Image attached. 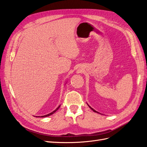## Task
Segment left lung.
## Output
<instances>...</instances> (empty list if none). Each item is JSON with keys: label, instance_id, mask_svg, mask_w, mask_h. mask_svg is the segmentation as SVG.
I'll use <instances>...</instances> for the list:
<instances>
[{"label": "left lung", "instance_id": "1", "mask_svg": "<svg viewBox=\"0 0 147 147\" xmlns=\"http://www.w3.org/2000/svg\"><path fill=\"white\" fill-rule=\"evenodd\" d=\"M88 106H89V107H90V109H91V110H93V111H94V112H96V113H99V112H97V111H96V110H94V109H92V108H91V107H90V105H88Z\"/></svg>", "mask_w": 147, "mask_h": 147}]
</instances>
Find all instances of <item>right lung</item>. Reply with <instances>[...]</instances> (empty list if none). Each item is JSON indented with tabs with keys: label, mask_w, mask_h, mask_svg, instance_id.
Wrapping results in <instances>:
<instances>
[{
	"label": "right lung",
	"mask_w": 147,
	"mask_h": 147,
	"mask_svg": "<svg viewBox=\"0 0 147 147\" xmlns=\"http://www.w3.org/2000/svg\"><path fill=\"white\" fill-rule=\"evenodd\" d=\"M60 106H61V105H59V106H58V107H57L56 110H55L54 111H53V112H51L50 113H49V114H48V115H43V116H41L40 117H48V116H50V115H53V113H55L56 111L58 110L59 109V107H60Z\"/></svg>",
	"instance_id": "add662e5"
}]
</instances>
